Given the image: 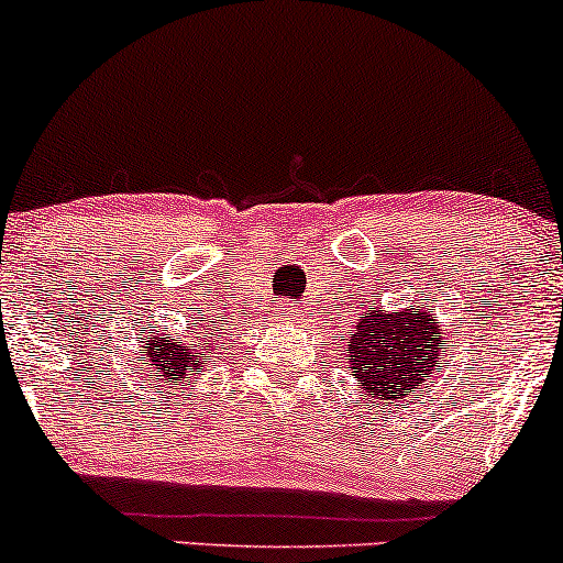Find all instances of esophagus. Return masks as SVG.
Here are the masks:
<instances>
[{
    "mask_svg": "<svg viewBox=\"0 0 563 563\" xmlns=\"http://www.w3.org/2000/svg\"><path fill=\"white\" fill-rule=\"evenodd\" d=\"M299 307H290V309H286V317H290V320H296V317H299Z\"/></svg>",
    "mask_w": 563,
    "mask_h": 563,
    "instance_id": "obj_1",
    "label": "esophagus"
}]
</instances>
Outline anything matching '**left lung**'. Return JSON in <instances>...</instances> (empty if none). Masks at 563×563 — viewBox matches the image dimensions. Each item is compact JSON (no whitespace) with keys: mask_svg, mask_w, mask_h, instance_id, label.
Wrapping results in <instances>:
<instances>
[{"mask_svg":"<svg viewBox=\"0 0 563 563\" xmlns=\"http://www.w3.org/2000/svg\"><path fill=\"white\" fill-rule=\"evenodd\" d=\"M346 341L356 380L377 401L409 398L417 385L432 377L445 346L443 324L424 307L419 311L369 309Z\"/></svg>","mask_w":563,"mask_h":563,"instance_id":"obj_1","label":"left lung"}]
</instances>
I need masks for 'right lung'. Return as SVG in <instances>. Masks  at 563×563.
<instances>
[{"instance_id": "add662e5", "label": "right lung", "mask_w": 563, "mask_h": 563, "mask_svg": "<svg viewBox=\"0 0 563 563\" xmlns=\"http://www.w3.org/2000/svg\"><path fill=\"white\" fill-rule=\"evenodd\" d=\"M214 354V338L212 335H191L188 341H178V338H162L157 333L154 341H144V351L141 358L146 367H152L157 380H199L205 358Z\"/></svg>"}]
</instances>
